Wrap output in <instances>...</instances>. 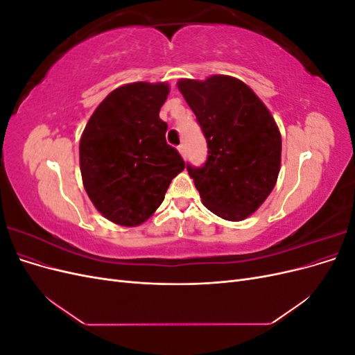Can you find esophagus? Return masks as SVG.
I'll use <instances>...</instances> for the list:
<instances>
[{
  "label": "esophagus",
  "mask_w": 355,
  "mask_h": 355,
  "mask_svg": "<svg viewBox=\"0 0 355 355\" xmlns=\"http://www.w3.org/2000/svg\"><path fill=\"white\" fill-rule=\"evenodd\" d=\"M178 149H179V153H180V155H182V157H185V155H187V148H185V145H184V144L179 145V146H178Z\"/></svg>",
  "instance_id": "1"
}]
</instances>
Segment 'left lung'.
<instances>
[{
  "label": "left lung",
  "mask_w": 355,
  "mask_h": 355,
  "mask_svg": "<svg viewBox=\"0 0 355 355\" xmlns=\"http://www.w3.org/2000/svg\"><path fill=\"white\" fill-rule=\"evenodd\" d=\"M206 136L201 167L187 164L202 204L225 220H243L271 194L280 171L282 135L249 85L228 75L178 83Z\"/></svg>",
  "instance_id": "1"
}]
</instances>
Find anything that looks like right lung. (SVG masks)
Segmentation results:
<instances>
[{
    "mask_svg": "<svg viewBox=\"0 0 355 355\" xmlns=\"http://www.w3.org/2000/svg\"><path fill=\"white\" fill-rule=\"evenodd\" d=\"M166 83H132L96 108L80 141V168L89 198L106 219L123 227L145 222L163 202L171 179L185 168L167 145L159 110Z\"/></svg>",
    "mask_w": 355,
    "mask_h": 355,
    "instance_id": "obj_1",
    "label": "right lung"
}]
</instances>
